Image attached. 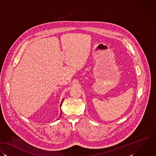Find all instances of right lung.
<instances>
[{
    "instance_id": "add662e5",
    "label": "right lung",
    "mask_w": 156,
    "mask_h": 156,
    "mask_svg": "<svg viewBox=\"0 0 156 156\" xmlns=\"http://www.w3.org/2000/svg\"><path fill=\"white\" fill-rule=\"evenodd\" d=\"M62 104H61V105H60V106H61V105H62ZM61 112H62V111H61ZM61 115H62V113H61ZM61 115H60V116H61Z\"/></svg>"
}]
</instances>
